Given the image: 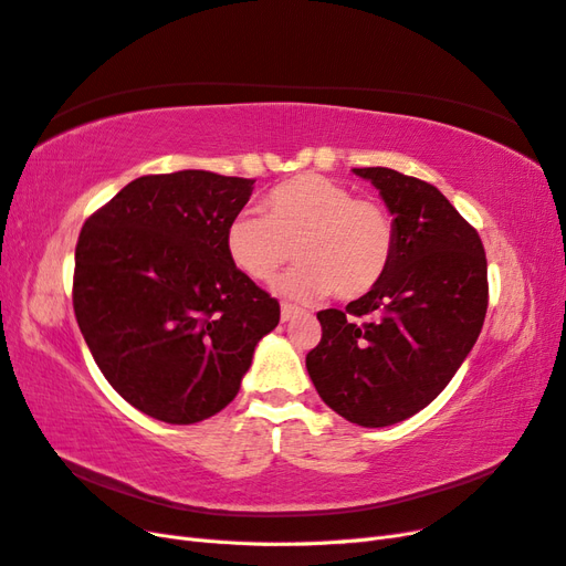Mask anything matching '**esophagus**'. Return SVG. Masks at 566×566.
Segmentation results:
<instances>
[{
	"label": "esophagus",
	"mask_w": 566,
	"mask_h": 566,
	"mask_svg": "<svg viewBox=\"0 0 566 566\" xmlns=\"http://www.w3.org/2000/svg\"><path fill=\"white\" fill-rule=\"evenodd\" d=\"M297 314H300V306L287 304V302L281 304V318H283V321H293Z\"/></svg>",
	"instance_id": "1"
}]
</instances>
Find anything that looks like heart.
<instances>
[{
  "mask_svg": "<svg viewBox=\"0 0 566 566\" xmlns=\"http://www.w3.org/2000/svg\"><path fill=\"white\" fill-rule=\"evenodd\" d=\"M262 210H245L231 221L227 248L233 264L256 283H271L297 256L302 264L281 281L290 297L331 293L358 300L394 262L397 224L389 210L333 179L297 175L269 191Z\"/></svg>",
  "mask_w": 566,
  "mask_h": 566,
  "instance_id": "obj_1",
  "label": "heart"
}]
</instances>
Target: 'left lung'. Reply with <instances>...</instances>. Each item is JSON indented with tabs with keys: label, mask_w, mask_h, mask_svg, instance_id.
<instances>
[{
	"label": "left lung",
	"mask_w": 566,
	"mask_h": 566,
	"mask_svg": "<svg viewBox=\"0 0 566 566\" xmlns=\"http://www.w3.org/2000/svg\"><path fill=\"white\" fill-rule=\"evenodd\" d=\"M354 172L394 214L397 252L368 295L316 314L323 333L306 370L335 413L387 427L434 401L474 347L489 306L486 254L437 186L389 167Z\"/></svg>",
	"instance_id": "left-lung-1"
}]
</instances>
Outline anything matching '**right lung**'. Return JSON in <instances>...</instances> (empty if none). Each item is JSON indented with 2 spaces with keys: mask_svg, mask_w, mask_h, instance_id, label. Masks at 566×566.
<instances>
[{
  "mask_svg": "<svg viewBox=\"0 0 566 566\" xmlns=\"http://www.w3.org/2000/svg\"><path fill=\"white\" fill-rule=\"evenodd\" d=\"M252 184L205 169L146 175L80 231L77 325L111 387L150 418L193 424L227 408L279 325V300L227 248Z\"/></svg>",
  "mask_w": 566,
  "mask_h": 566,
  "instance_id": "obj_1",
  "label": "right lung"
}]
</instances>
